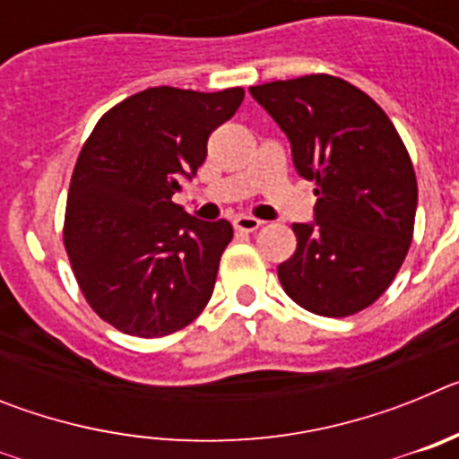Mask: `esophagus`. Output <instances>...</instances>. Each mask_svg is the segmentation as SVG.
<instances>
[{"label": "esophagus", "instance_id": "esophagus-1", "mask_svg": "<svg viewBox=\"0 0 459 459\" xmlns=\"http://www.w3.org/2000/svg\"><path fill=\"white\" fill-rule=\"evenodd\" d=\"M262 225H264V222L259 221V218H253V216L234 218V227H237L238 232H255V230H259Z\"/></svg>", "mask_w": 459, "mask_h": 459}]
</instances>
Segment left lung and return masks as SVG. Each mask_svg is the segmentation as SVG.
<instances>
[{
	"label": "left lung",
	"mask_w": 459,
	"mask_h": 459,
	"mask_svg": "<svg viewBox=\"0 0 459 459\" xmlns=\"http://www.w3.org/2000/svg\"><path fill=\"white\" fill-rule=\"evenodd\" d=\"M315 181V221L294 222L296 250L278 266L291 301L322 317L372 306L403 266L413 237L419 186L386 112L333 75L250 87Z\"/></svg>",
	"instance_id": "1"
}]
</instances>
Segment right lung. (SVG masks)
Masks as SVG:
<instances>
[{
	"instance_id": "1",
	"label": "right lung",
	"mask_w": 459,
	"mask_h": 459,
	"mask_svg": "<svg viewBox=\"0 0 459 459\" xmlns=\"http://www.w3.org/2000/svg\"><path fill=\"white\" fill-rule=\"evenodd\" d=\"M241 100V87L144 89L105 112L84 142L64 246L87 303L121 333L163 338L209 303L232 225L188 216L172 195Z\"/></svg>"
}]
</instances>
